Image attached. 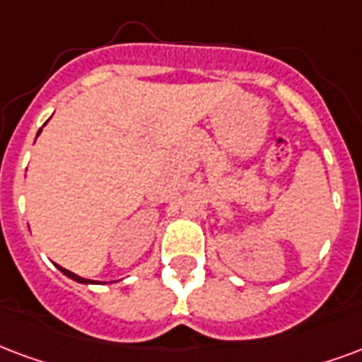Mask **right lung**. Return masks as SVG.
I'll use <instances>...</instances> for the list:
<instances>
[{
	"instance_id": "right-lung-1",
	"label": "right lung",
	"mask_w": 362,
	"mask_h": 362,
	"mask_svg": "<svg viewBox=\"0 0 362 362\" xmlns=\"http://www.w3.org/2000/svg\"><path fill=\"white\" fill-rule=\"evenodd\" d=\"M38 134H40V132H38ZM59 270H61L63 274H66V276H69V278H72V280H76V282H82V284H88V282H90V280H86V278L78 276V274H74V272H71V270L63 269V267H59Z\"/></svg>"
}]
</instances>
